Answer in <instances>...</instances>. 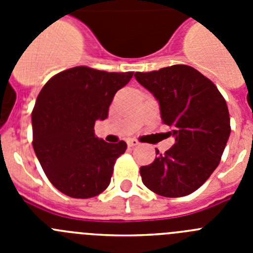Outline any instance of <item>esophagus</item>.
<instances>
[{
  "mask_svg": "<svg viewBox=\"0 0 253 253\" xmlns=\"http://www.w3.org/2000/svg\"><path fill=\"white\" fill-rule=\"evenodd\" d=\"M138 144H139V142H138L137 139H129L128 140V146L129 147H135V146H138Z\"/></svg>",
  "mask_w": 253,
  "mask_h": 253,
  "instance_id": "1",
  "label": "esophagus"
}]
</instances>
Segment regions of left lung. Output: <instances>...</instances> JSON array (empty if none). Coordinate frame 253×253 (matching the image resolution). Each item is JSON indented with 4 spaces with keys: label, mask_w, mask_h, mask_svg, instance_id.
Masks as SVG:
<instances>
[{
    "label": "left lung",
    "mask_w": 253,
    "mask_h": 253,
    "mask_svg": "<svg viewBox=\"0 0 253 253\" xmlns=\"http://www.w3.org/2000/svg\"><path fill=\"white\" fill-rule=\"evenodd\" d=\"M135 80L160 104L161 118L171 126L175 144L140 167L143 184L166 198L194 193L218 167L231 134L227 102L209 78L185 64L152 72H135Z\"/></svg>",
    "instance_id": "left-lung-1"
}]
</instances>
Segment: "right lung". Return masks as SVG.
Returning <instances> with one entry per match:
<instances>
[{"label": "right lung", "instance_id": "obj_1", "mask_svg": "<svg viewBox=\"0 0 253 253\" xmlns=\"http://www.w3.org/2000/svg\"><path fill=\"white\" fill-rule=\"evenodd\" d=\"M134 72H105L86 66L59 72L44 84L31 114L33 147L46 177L71 198L99 195L109 186L126 143L95 135L114 96Z\"/></svg>", "mask_w": 253, "mask_h": 253}]
</instances>
